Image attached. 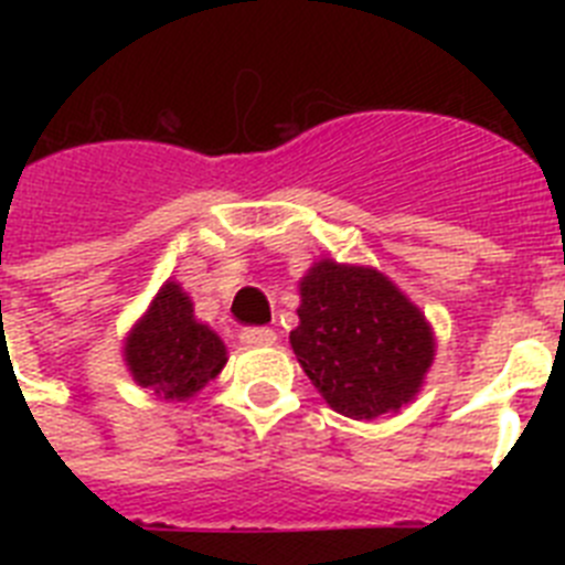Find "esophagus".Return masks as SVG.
I'll return each mask as SVG.
<instances>
[{"instance_id": "34e87169", "label": "esophagus", "mask_w": 565, "mask_h": 565, "mask_svg": "<svg viewBox=\"0 0 565 565\" xmlns=\"http://www.w3.org/2000/svg\"><path fill=\"white\" fill-rule=\"evenodd\" d=\"M277 333L271 328H243L239 333V342L248 344V348H263V344H274Z\"/></svg>"}]
</instances>
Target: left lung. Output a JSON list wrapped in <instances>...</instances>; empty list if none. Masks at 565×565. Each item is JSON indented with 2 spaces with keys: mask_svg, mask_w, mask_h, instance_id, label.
<instances>
[{
  "mask_svg": "<svg viewBox=\"0 0 565 565\" xmlns=\"http://www.w3.org/2000/svg\"><path fill=\"white\" fill-rule=\"evenodd\" d=\"M299 294L291 348L333 411L376 418L416 396L436 344L424 313L391 279L322 259Z\"/></svg>",
  "mask_w": 565,
  "mask_h": 565,
  "instance_id": "1",
  "label": "left lung"
}]
</instances>
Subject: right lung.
<instances>
[{
	"instance_id": "add662e5",
	"label": "right lung",
	"mask_w": 565,
	"mask_h": 565,
	"mask_svg": "<svg viewBox=\"0 0 565 565\" xmlns=\"http://www.w3.org/2000/svg\"><path fill=\"white\" fill-rule=\"evenodd\" d=\"M124 353L135 382L161 398L192 396L226 364V344L212 328L194 322L192 299L174 282L154 297Z\"/></svg>"
}]
</instances>
